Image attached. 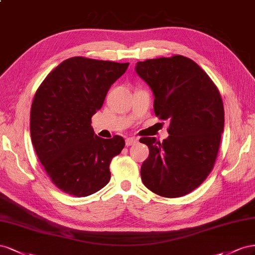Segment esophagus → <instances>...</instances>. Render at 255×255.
<instances>
[{"label": "esophagus", "mask_w": 255, "mask_h": 255, "mask_svg": "<svg viewBox=\"0 0 255 255\" xmlns=\"http://www.w3.org/2000/svg\"><path fill=\"white\" fill-rule=\"evenodd\" d=\"M136 143H137V139H136V137H134V136L127 137V139H126V145H127V146H131V145H134Z\"/></svg>", "instance_id": "obj_1"}]
</instances>
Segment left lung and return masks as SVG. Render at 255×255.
Instances as JSON below:
<instances>
[{
    "label": "left lung",
    "mask_w": 255,
    "mask_h": 255,
    "mask_svg": "<svg viewBox=\"0 0 255 255\" xmlns=\"http://www.w3.org/2000/svg\"><path fill=\"white\" fill-rule=\"evenodd\" d=\"M135 72L154 94V111L170 120L168 139L142 137L149 156L143 184L164 198L190 193L212 172L224 128L220 93L198 64L183 55L137 62Z\"/></svg>",
    "instance_id": "obj_1"
}]
</instances>
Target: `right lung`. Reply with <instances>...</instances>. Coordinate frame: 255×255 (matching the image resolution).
I'll list each match as a JSON object with an SVG mask.
<instances>
[{"mask_svg": "<svg viewBox=\"0 0 255 255\" xmlns=\"http://www.w3.org/2000/svg\"><path fill=\"white\" fill-rule=\"evenodd\" d=\"M129 63L75 56L62 62L38 87L31 108V137L39 161L64 192L87 196L111 178V160L125 146L122 136L103 139L92 116Z\"/></svg>", "mask_w": 255, "mask_h": 255, "instance_id": "add662e5", "label": "right lung"}]
</instances>
